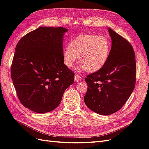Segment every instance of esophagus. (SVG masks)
I'll return each mask as SVG.
<instances>
[{
	"label": "esophagus",
	"instance_id": "obj_1",
	"mask_svg": "<svg viewBox=\"0 0 149 149\" xmlns=\"http://www.w3.org/2000/svg\"><path fill=\"white\" fill-rule=\"evenodd\" d=\"M81 77L80 76H79L78 74H75L74 75V80L76 82H78L79 81H81Z\"/></svg>",
	"mask_w": 149,
	"mask_h": 149
}]
</instances>
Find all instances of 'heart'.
Masks as SVG:
<instances>
[{
	"mask_svg": "<svg viewBox=\"0 0 149 149\" xmlns=\"http://www.w3.org/2000/svg\"><path fill=\"white\" fill-rule=\"evenodd\" d=\"M111 51V43L104 36L81 35L75 37L63 50L64 63L72 68L79 57L81 69L95 72L106 63Z\"/></svg>",
	"mask_w": 149,
	"mask_h": 149,
	"instance_id": "b5f03b06",
	"label": "heart"
}]
</instances>
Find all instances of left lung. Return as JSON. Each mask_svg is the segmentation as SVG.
Segmentation results:
<instances>
[{
  "instance_id": "1",
  "label": "left lung",
  "mask_w": 149,
  "mask_h": 149,
  "mask_svg": "<svg viewBox=\"0 0 149 149\" xmlns=\"http://www.w3.org/2000/svg\"><path fill=\"white\" fill-rule=\"evenodd\" d=\"M112 47L104 66L88 74L85 103L102 115L115 113L129 99L135 86L136 64L133 47L126 39L108 28Z\"/></svg>"
}]
</instances>
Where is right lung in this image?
Returning <instances> with one entry per match:
<instances>
[{
  "mask_svg": "<svg viewBox=\"0 0 149 149\" xmlns=\"http://www.w3.org/2000/svg\"><path fill=\"white\" fill-rule=\"evenodd\" d=\"M64 28L40 27L21 38L16 47L10 75L23 106L46 113L59 106L74 73L64 64Z\"/></svg>",
  "mask_w": 149,
  "mask_h": 149,
  "instance_id": "add662e5",
  "label": "right lung"
}]
</instances>
